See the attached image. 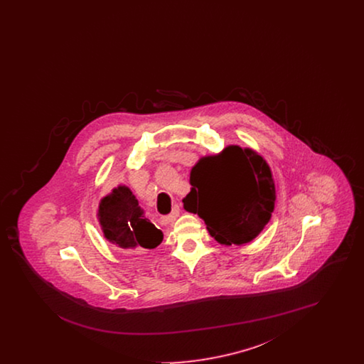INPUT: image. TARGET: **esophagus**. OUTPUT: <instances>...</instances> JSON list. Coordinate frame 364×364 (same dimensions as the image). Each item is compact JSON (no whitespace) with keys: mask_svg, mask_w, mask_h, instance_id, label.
<instances>
[{"mask_svg":"<svg viewBox=\"0 0 364 364\" xmlns=\"http://www.w3.org/2000/svg\"><path fill=\"white\" fill-rule=\"evenodd\" d=\"M178 214H180V208H178V205H174L172 213H171L169 215L162 217V218H161V221H162L164 224H171V223H173L174 220L178 217Z\"/></svg>","mask_w":364,"mask_h":364,"instance_id":"1","label":"esophagus"}]
</instances>
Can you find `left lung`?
<instances>
[{
	"instance_id": "obj_1",
	"label": "left lung",
	"mask_w": 364,
	"mask_h": 364,
	"mask_svg": "<svg viewBox=\"0 0 364 364\" xmlns=\"http://www.w3.org/2000/svg\"><path fill=\"white\" fill-rule=\"evenodd\" d=\"M184 208L198 214L220 244L252 242L272 218L276 186L270 166L252 149L230 144L191 169Z\"/></svg>"
}]
</instances>
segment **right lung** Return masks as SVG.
I'll return each mask as SVG.
<instances>
[{
    "label": "right lung",
    "instance_id": "obj_1",
    "mask_svg": "<svg viewBox=\"0 0 364 364\" xmlns=\"http://www.w3.org/2000/svg\"><path fill=\"white\" fill-rule=\"evenodd\" d=\"M98 221L105 239L122 250L158 247L164 235L146 217L136 196L127 186H119L100 202Z\"/></svg>",
    "mask_w": 364,
    "mask_h": 364
}]
</instances>
